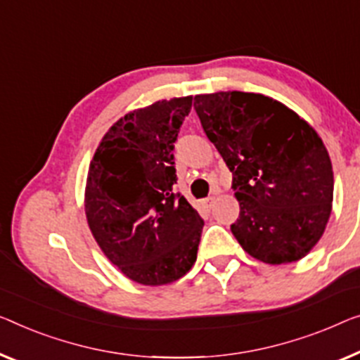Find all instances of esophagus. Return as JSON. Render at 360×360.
Wrapping results in <instances>:
<instances>
[{
  "label": "esophagus",
  "mask_w": 360,
  "mask_h": 360,
  "mask_svg": "<svg viewBox=\"0 0 360 360\" xmlns=\"http://www.w3.org/2000/svg\"><path fill=\"white\" fill-rule=\"evenodd\" d=\"M213 203H214V197H207L205 200H203V205H205L207 208H212Z\"/></svg>",
  "instance_id": "34e87169"
}]
</instances>
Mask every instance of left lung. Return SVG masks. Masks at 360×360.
<instances>
[{"label":"left lung","instance_id":"left-lung-1","mask_svg":"<svg viewBox=\"0 0 360 360\" xmlns=\"http://www.w3.org/2000/svg\"><path fill=\"white\" fill-rule=\"evenodd\" d=\"M194 108L233 173L240 212L231 231L238 243L270 265L307 255L333 202V168L315 129L262 94L195 95Z\"/></svg>","mask_w":360,"mask_h":360}]
</instances>
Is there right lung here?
<instances>
[{
	"instance_id": "1",
	"label": "right lung",
	"mask_w": 360,
	"mask_h": 360,
	"mask_svg": "<svg viewBox=\"0 0 360 360\" xmlns=\"http://www.w3.org/2000/svg\"><path fill=\"white\" fill-rule=\"evenodd\" d=\"M192 96L134 110L101 139L90 162L85 214L96 244L129 280L160 286L191 270L203 219L174 194V142Z\"/></svg>"
}]
</instances>
